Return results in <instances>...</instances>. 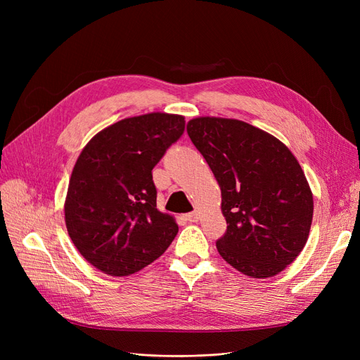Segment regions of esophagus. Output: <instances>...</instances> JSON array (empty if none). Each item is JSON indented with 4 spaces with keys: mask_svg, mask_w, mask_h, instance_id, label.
Segmentation results:
<instances>
[{
    "mask_svg": "<svg viewBox=\"0 0 360 360\" xmlns=\"http://www.w3.org/2000/svg\"><path fill=\"white\" fill-rule=\"evenodd\" d=\"M186 219H188L189 222H198V221H200V213H198V212L188 213V214H186Z\"/></svg>",
    "mask_w": 360,
    "mask_h": 360,
    "instance_id": "obj_1",
    "label": "esophagus"
}]
</instances>
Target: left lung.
Segmentation results:
<instances>
[{"instance_id": "obj_1", "label": "left lung", "mask_w": 360, "mask_h": 360, "mask_svg": "<svg viewBox=\"0 0 360 360\" xmlns=\"http://www.w3.org/2000/svg\"><path fill=\"white\" fill-rule=\"evenodd\" d=\"M186 129L222 193L228 226L217 252L246 276L278 275L302 252L312 224V192L297 159L240 120L198 117Z\"/></svg>"}]
</instances>
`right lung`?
<instances>
[{
    "label": "right lung",
    "mask_w": 360,
    "mask_h": 360,
    "mask_svg": "<svg viewBox=\"0 0 360 360\" xmlns=\"http://www.w3.org/2000/svg\"><path fill=\"white\" fill-rule=\"evenodd\" d=\"M183 130V115L150 112L105 127L81 151L64 219L79 254L103 274L139 271L177 236L176 219L156 207L151 169Z\"/></svg>",
    "instance_id": "1"
}]
</instances>
